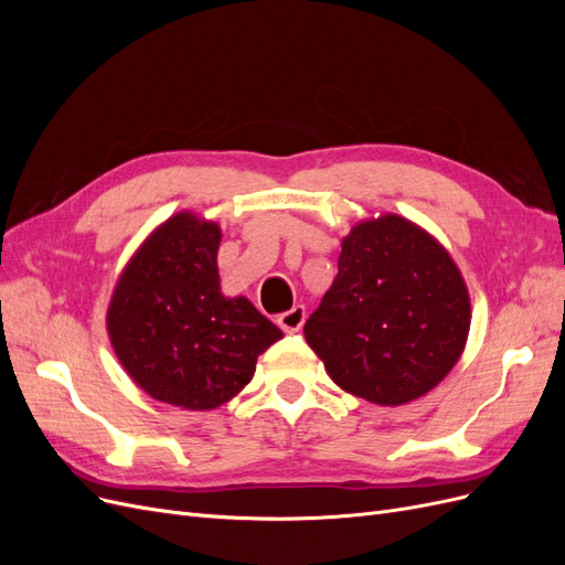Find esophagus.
Instances as JSON below:
<instances>
[{"instance_id": "34e87169", "label": "esophagus", "mask_w": 565, "mask_h": 565, "mask_svg": "<svg viewBox=\"0 0 565 565\" xmlns=\"http://www.w3.org/2000/svg\"><path fill=\"white\" fill-rule=\"evenodd\" d=\"M303 320H306V311L303 306H292V309L285 311L278 316V328L287 334H295L303 328Z\"/></svg>"}]
</instances>
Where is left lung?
<instances>
[{
	"instance_id": "obj_1",
	"label": "left lung",
	"mask_w": 565,
	"mask_h": 565,
	"mask_svg": "<svg viewBox=\"0 0 565 565\" xmlns=\"http://www.w3.org/2000/svg\"><path fill=\"white\" fill-rule=\"evenodd\" d=\"M339 270L303 324L337 386L377 405H405L443 382L465 351V278L434 235L398 214L355 224Z\"/></svg>"
}]
</instances>
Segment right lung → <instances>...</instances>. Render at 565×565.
<instances>
[{
    "label": "right lung",
    "mask_w": 565,
    "mask_h": 565,
    "mask_svg": "<svg viewBox=\"0 0 565 565\" xmlns=\"http://www.w3.org/2000/svg\"><path fill=\"white\" fill-rule=\"evenodd\" d=\"M214 221L179 212L131 256L108 306V334L150 398L214 409L241 393L282 332L245 297L221 295Z\"/></svg>",
    "instance_id": "obj_1"
}]
</instances>
